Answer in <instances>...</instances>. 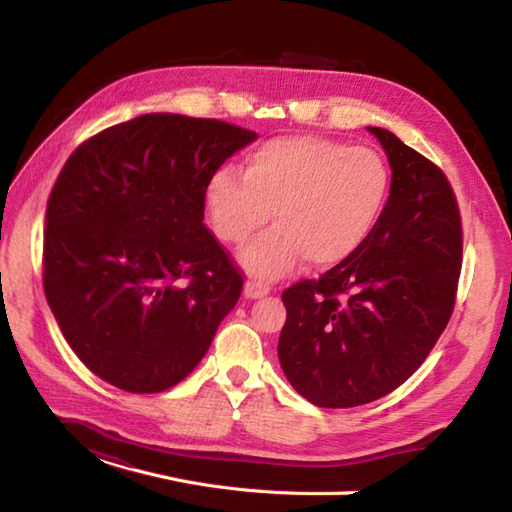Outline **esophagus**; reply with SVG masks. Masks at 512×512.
Returning a JSON list of instances; mask_svg holds the SVG:
<instances>
[{"mask_svg": "<svg viewBox=\"0 0 512 512\" xmlns=\"http://www.w3.org/2000/svg\"><path fill=\"white\" fill-rule=\"evenodd\" d=\"M269 284L260 282V280H247L245 282V297L250 299H258V297H265V294H269Z\"/></svg>", "mask_w": 512, "mask_h": 512, "instance_id": "esophagus-1", "label": "esophagus"}]
</instances>
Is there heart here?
Returning <instances> with one entry per match:
<instances>
[{
	"mask_svg": "<svg viewBox=\"0 0 512 512\" xmlns=\"http://www.w3.org/2000/svg\"><path fill=\"white\" fill-rule=\"evenodd\" d=\"M391 190L384 158L322 136H282L243 160V177L222 168L207 185L213 232L243 245L265 226L275 228L241 254L258 277H280L301 258L335 267L361 250L374 232Z\"/></svg>",
	"mask_w": 512,
	"mask_h": 512,
	"instance_id": "obj_1",
	"label": "heart"
}]
</instances>
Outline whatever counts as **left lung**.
Instances as JSON below:
<instances>
[{
    "label": "left lung",
    "instance_id": "1",
    "mask_svg": "<svg viewBox=\"0 0 512 512\" xmlns=\"http://www.w3.org/2000/svg\"><path fill=\"white\" fill-rule=\"evenodd\" d=\"M393 170L391 196L363 247L318 280L282 292L277 356L294 391L354 408L404 384L455 309L463 232L442 168L384 128H369Z\"/></svg>",
    "mask_w": 512,
    "mask_h": 512
}]
</instances>
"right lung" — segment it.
Here are the masks:
<instances>
[{
	"instance_id": "add662e5",
	"label": "right lung",
	"mask_w": 512,
	"mask_h": 512,
	"mask_svg": "<svg viewBox=\"0 0 512 512\" xmlns=\"http://www.w3.org/2000/svg\"><path fill=\"white\" fill-rule=\"evenodd\" d=\"M258 134L220 119L141 115L72 151L44 218L42 284L74 354L128 393L192 374L243 273L203 224L211 177Z\"/></svg>"
}]
</instances>
